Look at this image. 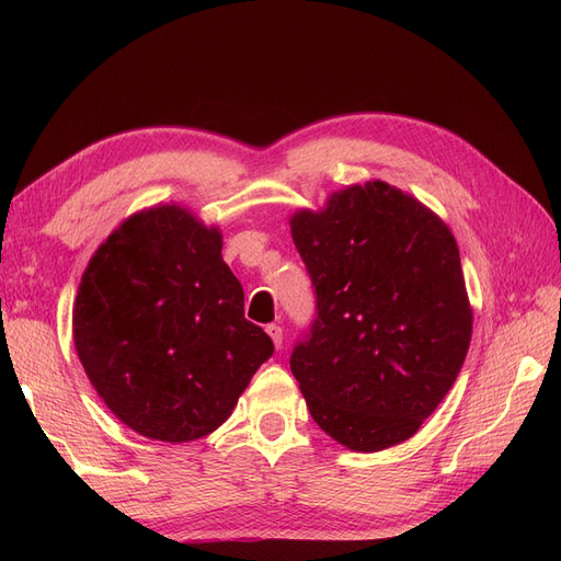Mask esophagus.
I'll return each instance as SVG.
<instances>
[{"label":"esophagus","instance_id":"obj_1","mask_svg":"<svg viewBox=\"0 0 561 561\" xmlns=\"http://www.w3.org/2000/svg\"><path fill=\"white\" fill-rule=\"evenodd\" d=\"M266 334L271 336V342H274L276 348L283 346V328H280V325H268V328H266Z\"/></svg>","mask_w":561,"mask_h":561}]
</instances>
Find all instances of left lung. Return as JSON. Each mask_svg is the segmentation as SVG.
I'll list each match as a JSON object with an SVG mask.
<instances>
[{
  "instance_id": "1",
  "label": "left lung",
  "mask_w": 561,
  "mask_h": 561,
  "mask_svg": "<svg viewBox=\"0 0 561 561\" xmlns=\"http://www.w3.org/2000/svg\"><path fill=\"white\" fill-rule=\"evenodd\" d=\"M290 229L318 304L290 358L313 421L353 451L404 443L445 400L470 346L454 233L381 180L297 210Z\"/></svg>"
}]
</instances>
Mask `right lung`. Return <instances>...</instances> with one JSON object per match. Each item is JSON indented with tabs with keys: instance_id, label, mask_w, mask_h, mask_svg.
Instances as JSON below:
<instances>
[{
	"instance_id": "right-lung-1",
	"label": "right lung",
	"mask_w": 561,
	"mask_h": 561,
	"mask_svg": "<svg viewBox=\"0 0 561 561\" xmlns=\"http://www.w3.org/2000/svg\"><path fill=\"white\" fill-rule=\"evenodd\" d=\"M75 348L110 412L161 443H192L231 416L274 355L245 320L222 231L178 203L133 213L98 245L72 309Z\"/></svg>"
}]
</instances>
